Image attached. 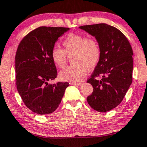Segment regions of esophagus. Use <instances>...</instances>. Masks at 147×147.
<instances>
[{"label":"esophagus","mask_w":147,"mask_h":147,"mask_svg":"<svg viewBox=\"0 0 147 147\" xmlns=\"http://www.w3.org/2000/svg\"><path fill=\"white\" fill-rule=\"evenodd\" d=\"M82 84V82H72L71 85H73V86H81Z\"/></svg>","instance_id":"34e87169"}]
</instances>
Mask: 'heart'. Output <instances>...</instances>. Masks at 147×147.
Listing matches in <instances>:
<instances>
[{
  "label": "heart",
  "instance_id": "heart-1",
  "mask_svg": "<svg viewBox=\"0 0 147 147\" xmlns=\"http://www.w3.org/2000/svg\"><path fill=\"white\" fill-rule=\"evenodd\" d=\"M65 50L53 47L51 50V57L57 66L64 67L67 61V54L72 57L75 64L66 67L59 72V77L63 81L79 82L84 79L87 70L96 66L100 57L99 44L94 37H87L83 34L71 33L63 40Z\"/></svg>",
  "mask_w": 147,
  "mask_h": 147
}]
</instances>
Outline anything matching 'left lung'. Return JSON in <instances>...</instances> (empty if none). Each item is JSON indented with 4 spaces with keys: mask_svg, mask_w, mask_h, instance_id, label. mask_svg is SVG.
Listing matches in <instances>:
<instances>
[{
    "mask_svg": "<svg viewBox=\"0 0 147 147\" xmlns=\"http://www.w3.org/2000/svg\"><path fill=\"white\" fill-rule=\"evenodd\" d=\"M79 29L95 37L100 49L99 61L87 81L93 87L87 101L96 111L108 112L121 103L132 83V48L121 31L105 23Z\"/></svg>",
    "mask_w": 147,
    "mask_h": 147,
    "instance_id": "1",
    "label": "left lung"
}]
</instances>
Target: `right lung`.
I'll list each match as a JSON object with an SVG mask.
<instances>
[{
	"label": "right lung",
	"mask_w": 147,
	"mask_h": 147,
	"mask_svg": "<svg viewBox=\"0 0 147 147\" xmlns=\"http://www.w3.org/2000/svg\"><path fill=\"white\" fill-rule=\"evenodd\" d=\"M69 28L40 26L22 39L15 57L16 86L25 105L38 114L55 111L61 101L67 82L49 84L57 77L51 50L58 38Z\"/></svg>",
	"instance_id": "obj_1"
}]
</instances>
